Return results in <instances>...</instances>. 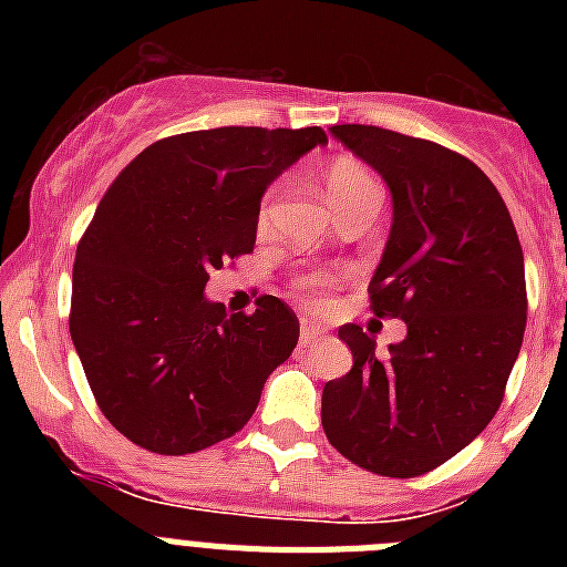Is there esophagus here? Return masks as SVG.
<instances>
[{
	"instance_id": "34e87169",
	"label": "esophagus",
	"mask_w": 567,
	"mask_h": 567,
	"mask_svg": "<svg viewBox=\"0 0 567 567\" xmlns=\"http://www.w3.org/2000/svg\"><path fill=\"white\" fill-rule=\"evenodd\" d=\"M320 334H323V329H320L315 320H300V343L303 346L318 343Z\"/></svg>"
}]
</instances>
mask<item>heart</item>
Instances as JSON below:
<instances>
[{
    "label": "heart",
    "mask_w": 567,
    "mask_h": 567,
    "mask_svg": "<svg viewBox=\"0 0 567 567\" xmlns=\"http://www.w3.org/2000/svg\"><path fill=\"white\" fill-rule=\"evenodd\" d=\"M327 193L329 198H332L334 209H343L349 207V204L365 198V195H380V189L378 184H374L372 175L365 173L360 164L340 158V162H334L332 167L327 169ZM272 198L275 195H269L267 202H264V207H260V224L267 221L269 213H272Z\"/></svg>",
    "instance_id": "heart-1"
}]
</instances>
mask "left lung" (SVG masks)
I'll return each instance as SVG.
<instances>
[{
    "instance_id": "8db88e82",
    "label": "left lung",
    "mask_w": 567,
    "mask_h": 567,
    "mask_svg": "<svg viewBox=\"0 0 567 567\" xmlns=\"http://www.w3.org/2000/svg\"><path fill=\"white\" fill-rule=\"evenodd\" d=\"M329 133L392 193L369 295L405 338L378 358L372 334L340 327L352 369L323 385L320 420L360 468L417 477L463 452L503 403L528 312L523 247L503 195L465 155L369 124Z\"/></svg>"
}]
</instances>
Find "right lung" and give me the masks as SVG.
Masks as SVG:
<instances>
[{
	"label": "right lung",
	"mask_w": 567,
	"mask_h": 567,
	"mask_svg": "<svg viewBox=\"0 0 567 567\" xmlns=\"http://www.w3.org/2000/svg\"><path fill=\"white\" fill-rule=\"evenodd\" d=\"M320 127H215L150 144L99 202L76 249L70 338L104 417L155 454L233 437L298 346L275 295L227 315L213 269L255 249L260 198Z\"/></svg>",
	"instance_id": "right-lung-1"
}]
</instances>
